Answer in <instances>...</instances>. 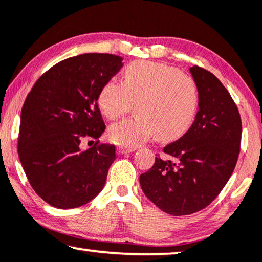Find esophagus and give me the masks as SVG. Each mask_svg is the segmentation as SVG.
I'll use <instances>...</instances> for the list:
<instances>
[{"label": "esophagus", "instance_id": "1", "mask_svg": "<svg viewBox=\"0 0 262 262\" xmlns=\"http://www.w3.org/2000/svg\"><path fill=\"white\" fill-rule=\"evenodd\" d=\"M133 151H135V149L132 147H124V146H118L117 147V152L120 155H127V153H132Z\"/></svg>", "mask_w": 262, "mask_h": 262}]
</instances>
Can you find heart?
<instances>
[{
    "label": "heart",
    "instance_id": "b5f03b06",
    "mask_svg": "<svg viewBox=\"0 0 262 262\" xmlns=\"http://www.w3.org/2000/svg\"><path fill=\"white\" fill-rule=\"evenodd\" d=\"M134 104L138 115L107 130L114 144L137 147L155 134L164 141L182 137L196 117L199 90L195 80L177 68L138 61L125 68L123 82L109 80L98 96L100 111L111 121L124 116Z\"/></svg>",
    "mask_w": 262,
    "mask_h": 262
}]
</instances>
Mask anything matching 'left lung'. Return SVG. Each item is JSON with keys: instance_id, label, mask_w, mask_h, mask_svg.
I'll use <instances>...</instances> for the list:
<instances>
[{"instance_id": "obj_1", "label": "left lung", "mask_w": 262, "mask_h": 262, "mask_svg": "<svg viewBox=\"0 0 262 262\" xmlns=\"http://www.w3.org/2000/svg\"><path fill=\"white\" fill-rule=\"evenodd\" d=\"M199 111L188 132L164 147L140 175L146 196L163 212L187 215L207 207L228 182L238 158L242 122L235 102L217 76L194 66Z\"/></svg>"}]
</instances>
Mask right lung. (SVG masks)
<instances>
[{"label":"right lung","mask_w":262,"mask_h":262,"mask_svg":"<svg viewBox=\"0 0 262 262\" xmlns=\"http://www.w3.org/2000/svg\"><path fill=\"white\" fill-rule=\"evenodd\" d=\"M122 60L110 54L69 57L45 72L26 97L17 153L30 184L51 206H82L105 184L115 146L97 141L82 151L80 144L105 130L98 96Z\"/></svg>","instance_id":"1"}]
</instances>
